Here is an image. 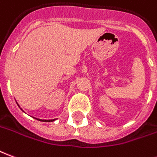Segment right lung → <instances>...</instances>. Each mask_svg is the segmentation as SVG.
<instances>
[{
	"instance_id": "obj_1",
	"label": "right lung",
	"mask_w": 157,
	"mask_h": 157,
	"mask_svg": "<svg viewBox=\"0 0 157 157\" xmlns=\"http://www.w3.org/2000/svg\"><path fill=\"white\" fill-rule=\"evenodd\" d=\"M39 121H52L54 120H39Z\"/></svg>"
}]
</instances>
